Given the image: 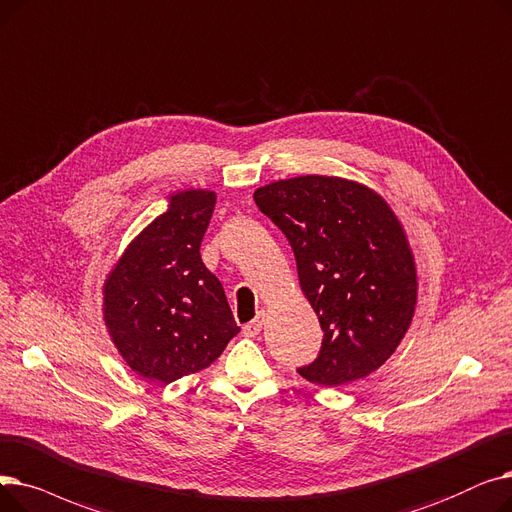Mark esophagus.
I'll return each instance as SVG.
<instances>
[{"instance_id":"34e87169","label":"esophagus","mask_w":512,"mask_h":512,"mask_svg":"<svg viewBox=\"0 0 512 512\" xmlns=\"http://www.w3.org/2000/svg\"><path fill=\"white\" fill-rule=\"evenodd\" d=\"M262 325H264V316H256L254 321H250L248 325H243V335H246V337H256V335H260Z\"/></svg>"}]
</instances>
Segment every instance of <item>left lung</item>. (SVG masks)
Instances as JSON below:
<instances>
[{
    "mask_svg": "<svg viewBox=\"0 0 512 512\" xmlns=\"http://www.w3.org/2000/svg\"><path fill=\"white\" fill-rule=\"evenodd\" d=\"M256 206L283 231L323 346L298 373L337 387L377 371L396 352L417 306V264L402 223L371 187L325 175L275 181Z\"/></svg>",
    "mask_w": 512,
    "mask_h": 512,
    "instance_id": "8db88e82",
    "label": "left lung"
}]
</instances>
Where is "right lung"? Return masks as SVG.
Returning a JSON list of instances; mask_svg holds the SVG:
<instances>
[{
	"label": "right lung",
	"instance_id": "1",
	"mask_svg": "<svg viewBox=\"0 0 512 512\" xmlns=\"http://www.w3.org/2000/svg\"><path fill=\"white\" fill-rule=\"evenodd\" d=\"M216 193L168 196L123 252L104 283V321L120 356L150 381L198 373L239 333L225 289L202 262L200 246Z\"/></svg>",
	"mask_w": 512,
	"mask_h": 512
}]
</instances>
